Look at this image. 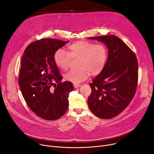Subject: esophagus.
<instances>
[{"label": "esophagus", "instance_id": "1", "mask_svg": "<svg viewBox=\"0 0 154 154\" xmlns=\"http://www.w3.org/2000/svg\"><path fill=\"white\" fill-rule=\"evenodd\" d=\"M79 86H80V85H79V84H74V87L75 88H79Z\"/></svg>", "mask_w": 154, "mask_h": 154}]
</instances>
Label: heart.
I'll list each match as a JSON object with an SVG mask.
<instances>
[{"instance_id": "1", "label": "heart", "mask_w": 154, "mask_h": 154, "mask_svg": "<svg viewBox=\"0 0 154 154\" xmlns=\"http://www.w3.org/2000/svg\"><path fill=\"white\" fill-rule=\"evenodd\" d=\"M108 57L106 48L86 41L75 42L67 48V51L57 50L54 55L55 65L62 71L67 70L71 59H79V69L72 70L64 76L65 80L77 84L91 75L97 76L103 70Z\"/></svg>"}]
</instances>
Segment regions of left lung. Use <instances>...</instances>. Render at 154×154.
Listing matches in <instances>:
<instances>
[{"label":"left lung","instance_id":"1","mask_svg":"<svg viewBox=\"0 0 154 154\" xmlns=\"http://www.w3.org/2000/svg\"><path fill=\"white\" fill-rule=\"evenodd\" d=\"M88 38L104 42L108 49L103 71L90 84L91 93L88 104L97 117L111 119L123 112L135 94L138 80L137 58L116 36Z\"/></svg>","mask_w":154,"mask_h":154}]
</instances>
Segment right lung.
Listing matches in <instances>:
<instances>
[{"instance_id":"obj_1","label":"right lung","mask_w":154,"mask_h":154,"mask_svg":"<svg viewBox=\"0 0 154 154\" xmlns=\"http://www.w3.org/2000/svg\"><path fill=\"white\" fill-rule=\"evenodd\" d=\"M68 42L52 38L36 40L26 48L21 59L20 91L29 108L44 119H59L69 106V94L74 86L71 82H61L53 58Z\"/></svg>"}]
</instances>
